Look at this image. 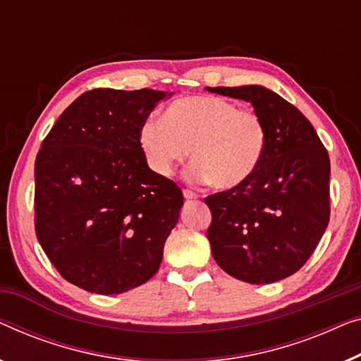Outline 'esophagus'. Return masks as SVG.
Wrapping results in <instances>:
<instances>
[{
  "mask_svg": "<svg viewBox=\"0 0 361 361\" xmlns=\"http://www.w3.org/2000/svg\"><path fill=\"white\" fill-rule=\"evenodd\" d=\"M184 197L187 198V200H195V198H198L200 195H198V193H195V192L189 190V189H185L184 190Z\"/></svg>",
  "mask_w": 361,
  "mask_h": 361,
  "instance_id": "34e87169",
  "label": "esophagus"
}]
</instances>
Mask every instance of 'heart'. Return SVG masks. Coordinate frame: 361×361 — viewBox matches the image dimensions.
I'll return each mask as SVG.
<instances>
[{"mask_svg":"<svg viewBox=\"0 0 361 361\" xmlns=\"http://www.w3.org/2000/svg\"><path fill=\"white\" fill-rule=\"evenodd\" d=\"M138 145L154 174L172 176L192 149L195 161L187 177L231 190L245 184L262 164L267 128L257 114L228 99L192 96L171 102L164 117H145L138 127Z\"/></svg>","mask_w":361,"mask_h":361,"instance_id":"1","label":"heart"}]
</instances>
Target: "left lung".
I'll use <instances>...</instances> for the list:
<instances>
[{
    "instance_id": "8db88e82",
    "label": "left lung",
    "mask_w": 361,
    "mask_h": 361,
    "mask_svg": "<svg viewBox=\"0 0 361 361\" xmlns=\"http://www.w3.org/2000/svg\"><path fill=\"white\" fill-rule=\"evenodd\" d=\"M207 91L250 102L267 128V151L257 172L241 187L205 198L213 257L226 274L247 283L283 280L306 264L327 228V151L310 120L267 87Z\"/></svg>"
}]
</instances>
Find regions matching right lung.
<instances>
[{
    "label": "right lung",
    "instance_id": "obj_1",
    "mask_svg": "<svg viewBox=\"0 0 361 361\" xmlns=\"http://www.w3.org/2000/svg\"><path fill=\"white\" fill-rule=\"evenodd\" d=\"M172 92L92 90L65 109L35 159V233L70 283L118 295L159 269L184 197L148 168L145 117Z\"/></svg>",
    "mask_w": 361,
    "mask_h": 361
}]
</instances>
